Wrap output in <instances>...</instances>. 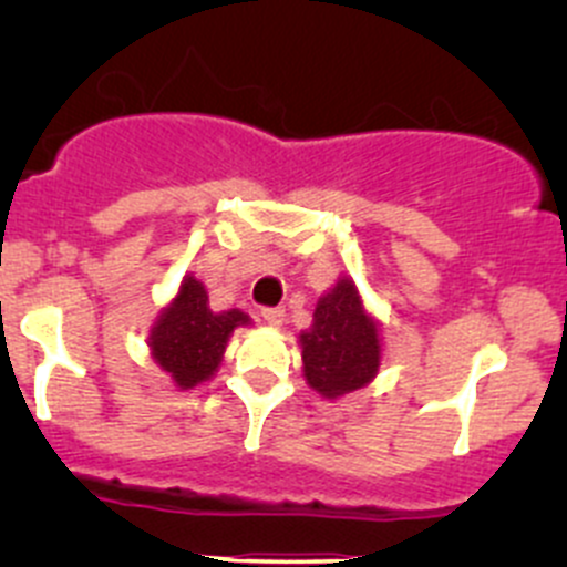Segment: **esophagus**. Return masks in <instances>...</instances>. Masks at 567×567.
<instances>
[{"instance_id":"esophagus-1","label":"esophagus","mask_w":567,"mask_h":567,"mask_svg":"<svg viewBox=\"0 0 567 567\" xmlns=\"http://www.w3.org/2000/svg\"><path fill=\"white\" fill-rule=\"evenodd\" d=\"M262 320H266L268 326H282V320H285V310L282 307H262Z\"/></svg>"}]
</instances>
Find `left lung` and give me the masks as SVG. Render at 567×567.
Wrapping results in <instances>:
<instances>
[{
  "instance_id": "1",
  "label": "left lung",
  "mask_w": 567,
  "mask_h": 567,
  "mask_svg": "<svg viewBox=\"0 0 567 567\" xmlns=\"http://www.w3.org/2000/svg\"><path fill=\"white\" fill-rule=\"evenodd\" d=\"M301 370L326 400L364 390L381 368V329L351 277H340L318 299L312 326L299 334Z\"/></svg>"
}]
</instances>
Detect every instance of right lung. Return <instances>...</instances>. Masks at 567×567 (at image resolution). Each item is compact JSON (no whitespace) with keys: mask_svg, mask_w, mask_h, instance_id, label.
Returning <instances> with one entry per match:
<instances>
[{"mask_svg":"<svg viewBox=\"0 0 567 567\" xmlns=\"http://www.w3.org/2000/svg\"><path fill=\"white\" fill-rule=\"evenodd\" d=\"M238 326H251L247 312H214L205 285L194 274H186L175 299L151 326L147 348L153 362L173 379L177 390H194L214 379L227 340Z\"/></svg>","mask_w":567,"mask_h":567,"instance_id":"1","label":"right lung"}]
</instances>
